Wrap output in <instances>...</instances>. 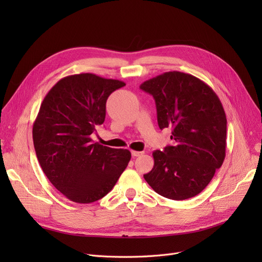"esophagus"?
Instances as JSON below:
<instances>
[{
    "label": "esophagus",
    "instance_id": "obj_1",
    "mask_svg": "<svg viewBox=\"0 0 262 262\" xmlns=\"http://www.w3.org/2000/svg\"><path fill=\"white\" fill-rule=\"evenodd\" d=\"M143 154H144V152H138V150H132V156L133 157H138V156H141Z\"/></svg>",
    "mask_w": 262,
    "mask_h": 262
}]
</instances>
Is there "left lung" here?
Masks as SVG:
<instances>
[{
    "label": "left lung",
    "mask_w": 262,
    "mask_h": 262,
    "mask_svg": "<svg viewBox=\"0 0 262 262\" xmlns=\"http://www.w3.org/2000/svg\"><path fill=\"white\" fill-rule=\"evenodd\" d=\"M140 89L153 95L160 129L170 127L173 145L154 150L144 180L161 196L183 201L208 186L225 159L226 116L215 92L198 77L166 72Z\"/></svg>",
    "instance_id": "left-lung-1"
}]
</instances>
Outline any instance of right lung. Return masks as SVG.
<instances>
[{
	"label": "right lung",
	"instance_id": "1",
	"mask_svg": "<svg viewBox=\"0 0 262 262\" xmlns=\"http://www.w3.org/2000/svg\"><path fill=\"white\" fill-rule=\"evenodd\" d=\"M125 86L92 73L61 78L48 92L33 125L36 155L52 185L70 201L89 204L104 198L126 169L128 149L93 142L106 101Z\"/></svg>",
	"mask_w": 262,
	"mask_h": 262
}]
</instances>
